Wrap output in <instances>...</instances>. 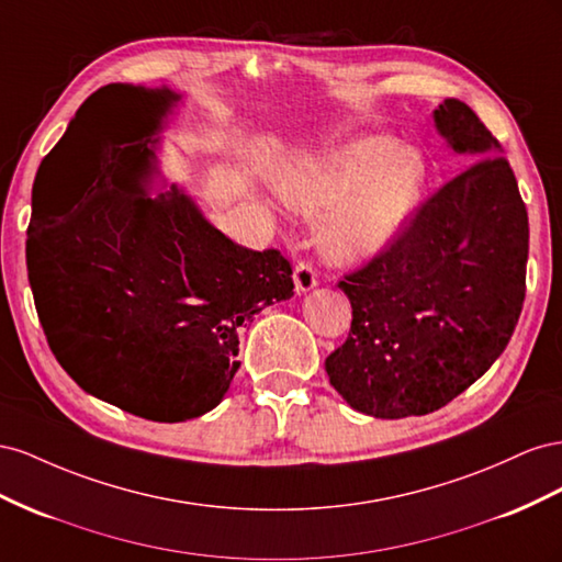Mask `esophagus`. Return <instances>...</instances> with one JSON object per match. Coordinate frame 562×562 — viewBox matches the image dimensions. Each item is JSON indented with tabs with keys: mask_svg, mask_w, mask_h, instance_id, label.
Instances as JSON below:
<instances>
[{
	"mask_svg": "<svg viewBox=\"0 0 562 562\" xmlns=\"http://www.w3.org/2000/svg\"><path fill=\"white\" fill-rule=\"evenodd\" d=\"M315 284H317V276H315L313 266L299 261L296 268H294V290H296V294L311 292Z\"/></svg>",
	"mask_w": 562,
	"mask_h": 562,
	"instance_id": "esophagus-1",
	"label": "esophagus"
}]
</instances>
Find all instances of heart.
<instances>
[{"label": "heart", "mask_w": 562, "mask_h": 562, "mask_svg": "<svg viewBox=\"0 0 562 562\" xmlns=\"http://www.w3.org/2000/svg\"><path fill=\"white\" fill-rule=\"evenodd\" d=\"M424 157L393 136H362L339 148L290 159L276 188L292 210L319 223L329 261H370L403 237L424 202Z\"/></svg>", "instance_id": "heart-1"}]
</instances>
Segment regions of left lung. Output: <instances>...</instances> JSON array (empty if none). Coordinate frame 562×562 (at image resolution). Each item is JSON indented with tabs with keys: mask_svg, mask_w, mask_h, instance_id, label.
<instances>
[{
	"mask_svg": "<svg viewBox=\"0 0 562 562\" xmlns=\"http://www.w3.org/2000/svg\"><path fill=\"white\" fill-rule=\"evenodd\" d=\"M432 122L473 165L391 249L339 282L352 323L325 370L374 419L430 414L467 391L508 346L525 301L530 223L499 140L457 99L432 110Z\"/></svg>",
	"mask_w": 562,
	"mask_h": 562,
	"instance_id": "1",
	"label": "left lung"
}]
</instances>
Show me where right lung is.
Wrapping results in <instances>:
<instances>
[{"mask_svg":"<svg viewBox=\"0 0 562 562\" xmlns=\"http://www.w3.org/2000/svg\"><path fill=\"white\" fill-rule=\"evenodd\" d=\"M181 101L169 87L91 93L46 155L75 176L72 210L54 228H27V278L63 370L89 395L162 424L212 412L239 367V331L294 296L278 249L235 245L176 183L150 195Z\"/></svg>","mask_w":562,"mask_h":562,"instance_id":"1","label":"right lung"}]
</instances>
